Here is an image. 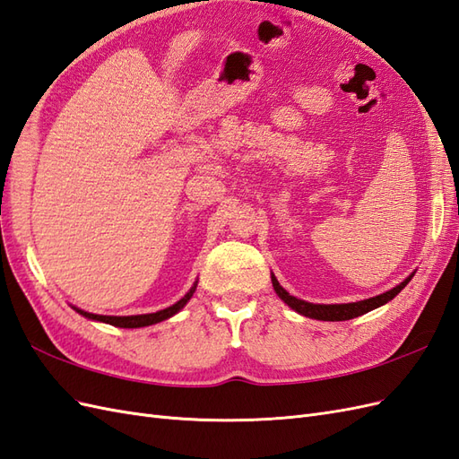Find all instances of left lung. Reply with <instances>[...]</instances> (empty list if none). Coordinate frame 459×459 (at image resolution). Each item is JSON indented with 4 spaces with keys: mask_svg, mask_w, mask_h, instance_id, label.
Wrapping results in <instances>:
<instances>
[{
    "mask_svg": "<svg viewBox=\"0 0 459 459\" xmlns=\"http://www.w3.org/2000/svg\"><path fill=\"white\" fill-rule=\"evenodd\" d=\"M411 278H413V274L407 276L400 283V286L392 288L386 293H380L377 297H370V299L357 301V303H342V305H315V303H307L303 299H297V297L290 295L286 290L280 286L274 274H272V286H274V291L278 293L280 299L283 303H288L293 308V311H297L299 315L308 316V318H316V320L338 322V320H350V318H355V316H361V315H365L368 311H373V308H377V307H380L384 303H388L390 299H394V297L398 295L407 286V283H410Z\"/></svg>",
    "mask_w": 459,
    "mask_h": 459,
    "instance_id": "left-lung-1",
    "label": "left lung"
}]
</instances>
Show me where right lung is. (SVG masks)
<instances>
[{
    "instance_id": "1",
    "label": "right lung",
    "mask_w": 459,
    "mask_h": 459,
    "mask_svg": "<svg viewBox=\"0 0 459 459\" xmlns=\"http://www.w3.org/2000/svg\"><path fill=\"white\" fill-rule=\"evenodd\" d=\"M196 290V281L193 283V288L187 291V295L181 297V299L171 305L168 308H164V311H158V313H151V315H133V316H106V315H92V313H86V311H81V308L73 307L75 311L86 318L91 320H98V322H106V325H111V326H117V328H143V326H151V325H156V322H162L169 316H173L176 313H179L181 308L187 305V301L193 297Z\"/></svg>"
}]
</instances>
